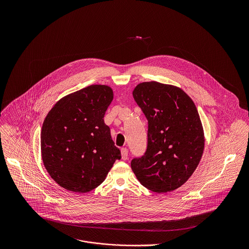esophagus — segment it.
<instances>
[{"label": "esophagus", "mask_w": 249, "mask_h": 249, "mask_svg": "<svg viewBox=\"0 0 249 249\" xmlns=\"http://www.w3.org/2000/svg\"><path fill=\"white\" fill-rule=\"evenodd\" d=\"M121 154H122V159H123V160H126V159H127V156H128V150H127V148L123 147V148L121 149Z\"/></svg>", "instance_id": "1"}]
</instances>
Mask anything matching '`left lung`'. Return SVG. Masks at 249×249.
Listing matches in <instances>:
<instances>
[{"label": "left lung", "instance_id": "8db88e82", "mask_svg": "<svg viewBox=\"0 0 249 249\" xmlns=\"http://www.w3.org/2000/svg\"><path fill=\"white\" fill-rule=\"evenodd\" d=\"M147 119V147L131 169L143 187L168 193L181 187L197 168L204 150V130L193 100L178 86L139 83L132 92Z\"/></svg>", "mask_w": 249, "mask_h": 249}]
</instances>
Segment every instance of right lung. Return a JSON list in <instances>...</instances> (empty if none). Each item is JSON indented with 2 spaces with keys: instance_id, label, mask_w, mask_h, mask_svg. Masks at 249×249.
I'll use <instances>...</instances> for the list:
<instances>
[{
  "instance_id": "right-lung-1",
  "label": "right lung",
  "mask_w": 249,
  "mask_h": 249,
  "mask_svg": "<svg viewBox=\"0 0 249 249\" xmlns=\"http://www.w3.org/2000/svg\"><path fill=\"white\" fill-rule=\"evenodd\" d=\"M113 98L111 87L94 84L61 98L47 114L41 156L50 177L62 188L88 193L121 159L104 120Z\"/></svg>"
}]
</instances>
